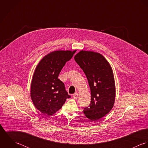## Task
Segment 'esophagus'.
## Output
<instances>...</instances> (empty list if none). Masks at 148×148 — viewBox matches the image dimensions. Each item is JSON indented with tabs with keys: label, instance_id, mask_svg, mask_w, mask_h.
<instances>
[{
	"label": "esophagus",
	"instance_id": "esophagus-1",
	"mask_svg": "<svg viewBox=\"0 0 148 148\" xmlns=\"http://www.w3.org/2000/svg\"><path fill=\"white\" fill-rule=\"evenodd\" d=\"M73 98H74V99H77V98H78V94L77 92V93H75V94H73Z\"/></svg>",
	"mask_w": 148,
	"mask_h": 148
}]
</instances>
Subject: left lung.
I'll return each instance as SVG.
<instances>
[{"mask_svg": "<svg viewBox=\"0 0 148 148\" xmlns=\"http://www.w3.org/2000/svg\"><path fill=\"white\" fill-rule=\"evenodd\" d=\"M74 59L85 73L91 91V102L84 113L91 121L106 116L113 108L116 98V86L112 68L101 54L81 50Z\"/></svg>", "mask_w": 148, "mask_h": 148, "instance_id": "left-lung-1", "label": "left lung"}]
</instances>
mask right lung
I'll use <instances>...</instances> for the list:
<instances>
[{"instance_id": "1", "label": "right lung", "mask_w": 148, "mask_h": 148, "mask_svg": "<svg viewBox=\"0 0 148 148\" xmlns=\"http://www.w3.org/2000/svg\"><path fill=\"white\" fill-rule=\"evenodd\" d=\"M75 51H52L41 59L35 68L31 84V98L35 108L46 116L56 113L66 99L70 98L64 84L58 78L65 63Z\"/></svg>"}]
</instances>
